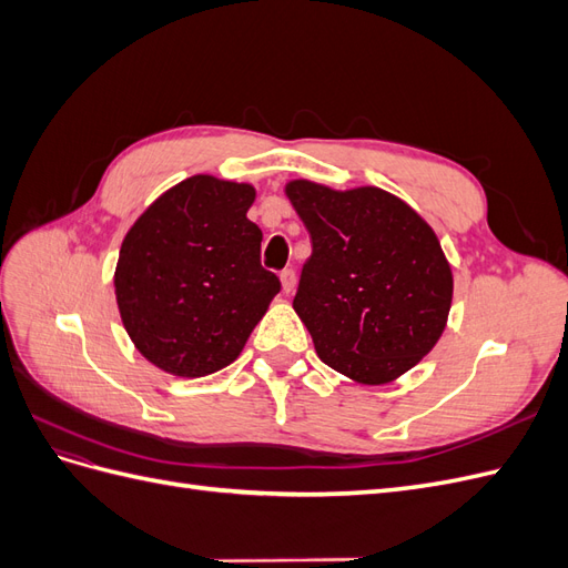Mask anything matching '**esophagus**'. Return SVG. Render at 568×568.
Masks as SVG:
<instances>
[{"instance_id":"34e87169","label":"esophagus","mask_w":568,"mask_h":568,"mask_svg":"<svg viewBox=\"0 0 568 568\" xmlns=\"http://www.w3.org/2000/svg\"><path fill=\"white\" fill-rule=\"evenodd\" d=\"M280 280H282V288H284V294H291V291L296 288V272H294V270H282Z\"/></svg>"}]
</instances>
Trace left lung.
<instances>
[{
  "label": "left lung",
  "instance_id": "left-lung-1",
  "mask_svg": "<svg viewBox=\"0 0 568 568\" xmlns=\"http://www.w3.org/2000/svg\"><path fill=\"white\" fill-rule=\"evenodd\" d=\"M313 253L294 311L324 365L359 384H388L436 346L453 303V272L434 230L384 189L334 192L286 184Z\"/></svg>",
  "mask_w": 568,
  "mask_h": 568
}]
</instances>
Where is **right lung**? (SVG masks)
I'll return each instance as SVG.
<instances>
[{"mask_svg": "<svg viewBox=\"0 0 568 568\" xmlns=\"http://www.w3.org/2000/svg\"><path fill=\"white\" fill-rule=\"evenodd\" d=\"M253 199L251 184L194 175L153 201L120 246V317L163 372L194 379L227 367L280 294L246 217Z\"/></svg>", "mask_w": 568, "mask_h": 568, "instance_id": "right-lung-1", "label": "right lung"}]
</instances>
